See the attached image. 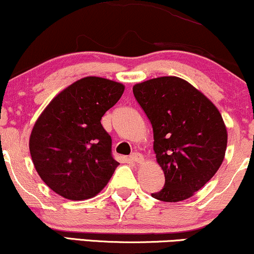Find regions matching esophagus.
<instances>
[{
  "mask_svg": "<svg viewBox=\"0 0 254 254\" xmlns=\"http://www.w3.org/2000/svg\"><path fill=\"white\" fill-rule=\"evenodd\" d=\"M129 159H130V162H133V163L141 164L142 162H144V156L138 153V152H134V153H132L129 156Z\"/></svg>",
  "mask_w": 254,
  "mask_h": 254,
  "instance_id": "obj_1",
  "label": "esophagus"
}]
</instances>
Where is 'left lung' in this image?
Masks as SVG:
<instances>
[{"label": "left lung", "instance_id": "obj_1", "mask_svg": "<svg viewBox=\"0 0 254 254\" xmlns=\"http://www.w3.org/2000/svg\"><path fill=\"white\" fill-rule=\"evenodd\" d=\"M133 94L153 128V150L165 186L152 197L180 202L195 195L220 169L227 128L219 109L198 89L176 76L138 83Z\"/></svg>", "mask_w": 254, "mask_h": 254}]
</instances>
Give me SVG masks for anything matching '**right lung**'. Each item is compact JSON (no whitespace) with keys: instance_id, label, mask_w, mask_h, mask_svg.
<instances>
[{"instance_id":"right-lung-1","label":"right lung","mask_w":254,"mask_h":254,"mask_svg":"<svg viewBox=\"0 0 254 254\" xmlns=\"http://www.w3.org/2000/svg\"><path fill=\"white\" fill-rule=\"evenodd\" d=\"M124 91L122 83L84 77L59 92L37 119L29 152L38 175L58 195L82 201L108 184L119 163L101 119Z\"/></svg>"}]
</instances>
